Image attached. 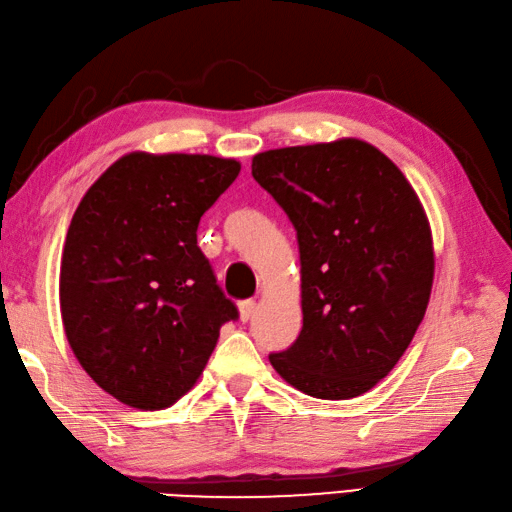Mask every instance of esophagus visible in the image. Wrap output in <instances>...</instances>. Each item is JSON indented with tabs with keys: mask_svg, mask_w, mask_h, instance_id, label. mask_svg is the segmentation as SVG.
<instances>
[{
	"mask_svg": "<svg viewBox=\"0 0 512 512\" xmlns=\"http://www.w3.org/2000/svg\"><path fill=\"white\" fill-rule=\"evenodd\" d=\"M254 311H256V300H243V302H238V314H241V320H243V322H247L249 318H252Z\"/></svg>",
	"mask_w": 512,
	"mask_h": 512,
	"instance_id": "1",
	"label": "esophagus"
}]
</instances>
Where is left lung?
<instances>
[{"label":"left lung","instance_id":"1","mask_svg":"<svg viewBox=\"0 0 512 512\" xmlns=\"http://www.w3.org/2000/svg\"><path fill=\"white\" fill-rule=\"evenodd\" d=\"M294 223L302 331L269 362L291 387L349 400L387 378L431 298V225L413 185L360 139L294 145L252 159Z\"/></svg>","mask_w":512,"mask_h":512}]
</instances>
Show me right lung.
I'll use <instances>...</instances> for the list:
<instances>
[{"mask_svg": "<svg viewBox=\"0 0 512 512\" xmlns=\"http://www.w3.org/2000/svg\"><path fill=\"white\" fill-rule=\"evenodd\" d=\"M241 172L212 154L130 152L83 194L59 274L72 353L112 398L168 409L238 316L196 245L201 216Z\"/></svg>", "mask_w": 512, "mask_h": 512, "instance_id": "obj_1", "label": "right lung"}]
</instances>
